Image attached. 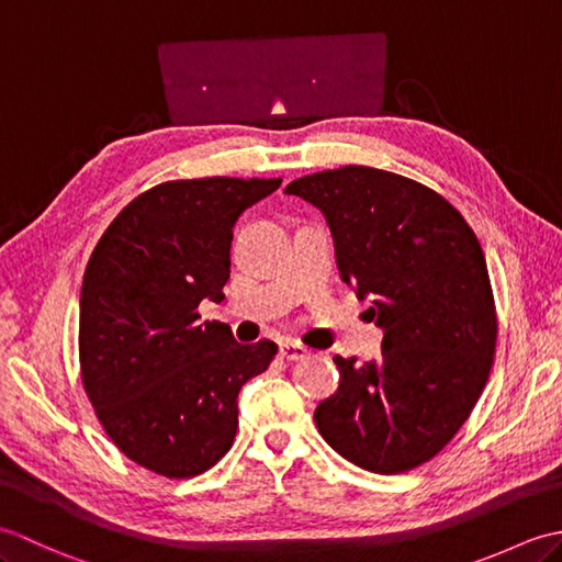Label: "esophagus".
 Listing matches in <instances>:
<instances>
[{
  "label": "esophagus",
  "mask_w": 562,
  "mask_h": 562,
  "mask_svg": "<svg viewBox=\"0 0 562 562\" xmlns=\"http://www.w3.org/2000/svg\"><path fill=\"white\" fill-rule=\"evenodd\" d=\"M280 357H282V360L296 362V360H304V357H308V350L296 340H282L280 342Z\"/></svg>",
  "instance_id": "esophagus-1"
}]
</instances>
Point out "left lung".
<instances>
[{
  "label": "left lung",
  "instance_id": "8db88e82",
  "mask_svg": "<svg viewBox=\"0 0 562 562\" xmlns=\"http://www.w3.org/2000/svg\"><path fill=\"white\" fill-rule=\"evenodd\" d=\"M284 193L326 214L340 278L384 328L381 357H333L340 384L314 420L342 459L393 475L435 459L491 376L497 314L483 248L432 188L369 166L296 178Z\"/></svg>",
  "mask_w": 562,
  "mask_h": 562
}]
</instances>
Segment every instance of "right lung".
<instances>
[{"label":"right lung","mask_w":562,"mask_h":562,"mask_svg":"<svg viewBox=\"0 0 562 562\" xmlns=\"http://www.w3.org/2000/svg\"><path fill=\"white\" fill-rule=\"evenodd\" d=\"M282 178L166 181L137 195L99 238L83 272L79 367L99 423L127 459L195 479L232 449L238 391L278 345L236 342L202 300L222 302L234 224Z\"/></svg>","instance_id":"right-lung-1"}]
</instances>
